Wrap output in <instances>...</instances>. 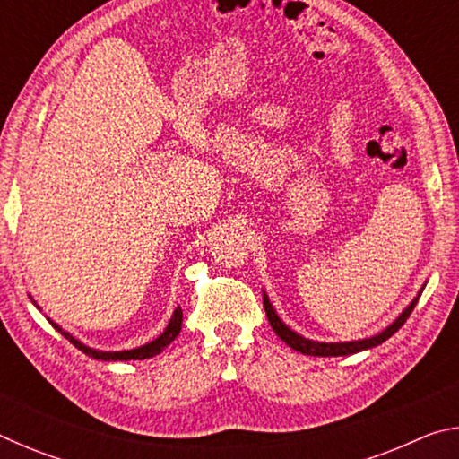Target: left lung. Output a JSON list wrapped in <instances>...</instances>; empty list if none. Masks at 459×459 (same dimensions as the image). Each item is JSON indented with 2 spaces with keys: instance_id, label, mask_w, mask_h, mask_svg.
I'll list each match as a JSON object with an SVG mask.
<instances>
[{
  "instance_id": "1",
  "label": "left lung",
  "mask_w": 459,
  "mask_h": 459,
  "mask_svg": "<svg viewBox=\"0 0 459 459\" xmlns=\"http://www.w3.org/2000/svg\"><path fill=\"white\" fill-rule=\"evenodd\" d=\"M423 290H425V285L419 290L417 298H413V301H411V304L399 314L397 320H394L393 324H388L385 330H380L378 333H375V336H370V338H360V340H351V342H317V340H309L306 336H301V333L291 330L290 325H287L281 317H279L273 304H271L267 291H263V306H265V314H267L271 328H273L277 336L281 338L287 346L293 348V351L307 354V356H348V354L368 351V348H375L378 344H383L385 340L391 338L393 333L407 322V317L411 316V312H413V307L417 306L419 298H421Z\"/></svg>"
}]
</instances>
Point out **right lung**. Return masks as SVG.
Masks as SVG:
<instances>
[{
  "instance_id": "add662e5",
  "label": "right lung",
  "mask_w": 459,
  "mask_h": 459,
  "mask_svg": "<svg viewBox=\"0 0 459 459\" xmlns=\"http://www.w3.org/2000/svg\"><path fill=\"white\" fill-rule=\"evenodd\" d=\"M32 304L36 306L34 299H32ZM38 309H40V307H38ZM48 322L54 325V330H58L62 336H65L68 342H71V344H74L81 352H84V354L91 356V359H95V360H107V362L145 360V359H152V356H158L161 351H166V348L178 338V333H180V330H182V307L178 306L174 309V314H172V317H169L166 330L161 332L158 338H153L152 342H147V344H143V346L131 348V351H99V348H91L87 344H82L81 340H76L71 332L62 330L56 322L50 320V317H48Z\"/></svg>"
}]
</instances>
